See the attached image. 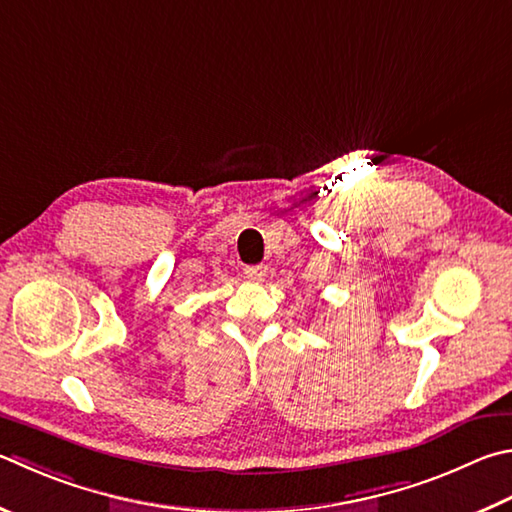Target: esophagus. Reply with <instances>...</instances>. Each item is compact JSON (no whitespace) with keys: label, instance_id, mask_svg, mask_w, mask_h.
<instances>
[{"label":"esophagus","instance_id":"34e87169","mask_svg":"<svg viewBox=\"0 0 512 512\" xmlns=\"http://www.w3.org/2000/svg\"><path fill=\"white\" fill-rule=\"evenodd\" d=\"M244 275L248 277V280H253V282H262L264 275H266V266H264V264L246 266V268H244Z\"/></svg>","mask_w":512,"mask_h":512}]
</instances>
